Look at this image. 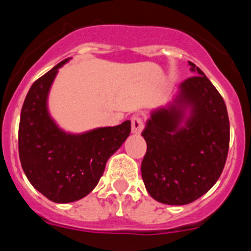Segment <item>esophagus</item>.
Wrapping results in <instances>:
<instances>
[{
  "label": "esophagus",
  "instance_id": "esophagus-1",
  "mask_svg": "<svg viewBox=\"0 0 251 251\" xmlns=\"http://www.w3.org/2000/svg\"><path fill=\"white\" fill-rule=\"evenodd\" d=\"M143 121H142L141 117H138V115H134L132 118V133H134V134H139V133L142 132V129H143Z\"/></svg>",
  "mask_w": 251,
  "mask_h": 251
}]
</instances>
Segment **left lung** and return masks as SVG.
Wrapping results in <instances>:
<instances>
[{"mask_svg":"<svg viewBox=\"0 0 251 251\" xmlns=\"http://www.w3.org/2000/svg\"><path fill=\"white\" fill-rule=\"evenodd\" d=\"M188 65L197 75L179 84L172 103L151 113L142 132L147 142L142 178L148 194L166 205H186L205 195L220 177L229 151L225 101L201 69Z\"/></svg>","mask_w":251,"mask_h":251,"instance_id":"8db88e82","label":"left lung"}]
</instances>
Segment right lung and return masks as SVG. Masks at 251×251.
<instances>
[{
	"instance_id": "1",
	"label": "right lung",
	"mask_w": 251,
	"mask_h": 251,
	"mask_svg": "<svg viewBox=\"0 0 251 251\" xmlns=\"http://www.w3.org/2000/svg\"><path fill=\"white\" fill-rule=\"evenodd\" d=\"M39 77L28 90L21 109L19 154L30 183L49 200L68 203L93 191L103 176L106 161L130 133V122L81 134L56 126L48 110V95L59 68Z\"/></svg>"
}]
</instances>
